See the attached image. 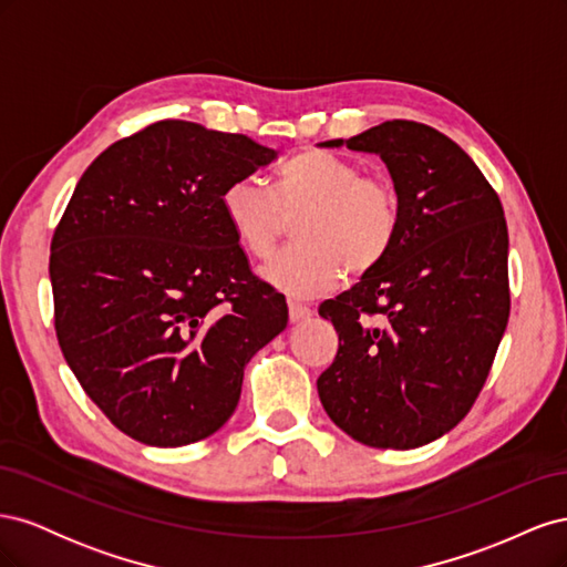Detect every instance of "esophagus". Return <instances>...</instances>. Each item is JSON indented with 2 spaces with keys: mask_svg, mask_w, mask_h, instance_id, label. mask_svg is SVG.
Masks as SVG:
<instances>
[{
  "mask_svg": "<svg viewBox=\"0 0 567 567\" xmlns=\"http://www.w3.org/2000/svg\"><path fill=\"white\" fill-rule=\"evenodd\" d=\"M315 315V310L312 307H307V305H302V302H298V300H288V317H290V321H302V319H310Z\"/></svg>",
  "mask_w": 567,
  "mask_h": 567,
  "instance_id": "1",
  "label": "esophagus"
}]
</instances>
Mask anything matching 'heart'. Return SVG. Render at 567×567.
I'll list each match as a JSON object with an SVG mask.
<instances>
[{
  "instance_id": "b5f03b06",
  "label": "heart",
  "mask_w": 567,
  "mask_h": 567,
  "mask_svg": "<svg viewBox=\"0 0 567 567\" xmlns=\"http://www.w3.org/2000/svg\"><path fill=\"white\" fill-rule=\"evenodd\" d=\"M221 213L236 241L252 257H267L296 221L298 246L260 269L286 296L315 298L333 290L346 269L354 277L383 265L400 234V198L379 177L333 156L307 148L290 156L271 186L255 177L234 179L221 192Z\"/></svg>"
}]
</instances>
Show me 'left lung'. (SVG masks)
Masks as SVG:
<instances>
[{
	"label": "left lung",
	"instance_id": "8db88e82",
	"mask_svg": "<svg viewBox=\"0 0 567 567\" xmlns=\"http://www.w3.org/2000/svg\"><path fill=\"white\" fill-rule=\"evenodd\" d=\"M317 146L381 156L402 210L383 265L319 307L340 340L319 400L357 442L423 447L468 414L506 331L504 208L466 151L411 120Z\"/></svg>",
	"mask_w": 567,
	"mask_h": 567
}]
</instances>
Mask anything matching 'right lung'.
Instances as JSON below:
<instances>
[{
  "instance_id": "obj_1",
  "label": "right lung",
  "mask_w": 567,
  "mask_h": 567,
  "mask_svg": "<svg viewBox=\"0 0 567 567\" xmlns=\"http://www.w3.org/2000/svg\"><path fill=\"white\" fill-rule=\"evenodd\" d=\"M277 151L163 120L84 169L51 238L56 336L82 390L151 447L213 435L250 357L288 323L221 213L234 179Z\"/></svg>"
}]
</instances>
